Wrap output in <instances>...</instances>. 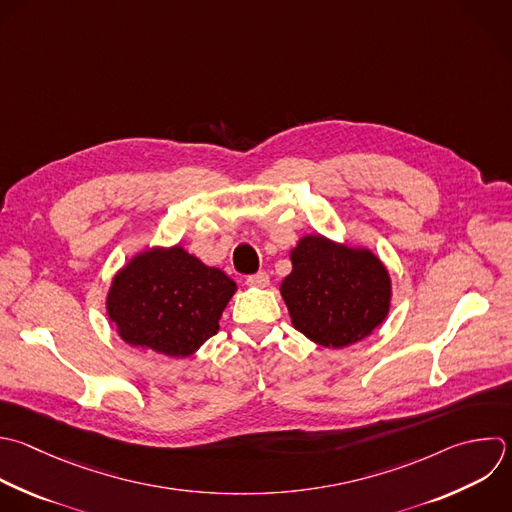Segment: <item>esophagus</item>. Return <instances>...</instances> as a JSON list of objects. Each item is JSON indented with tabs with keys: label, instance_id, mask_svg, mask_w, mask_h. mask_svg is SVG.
Returning a JSON list of instances; mask_svg holds the SVG:
<instances>
[{
	"label": "esophagus",
	"instance_id": "esophagus-1",
	"mask_svg": "<svg viewBox=\"0 0 512 512\" xmlns=\"http://www.w3.org/2000/svg\"><path fill=\"white\" fill-rule=\"evenodd\" d=\"M246 284L252 286V288H266L270 284V276L266 272H258V274H252L246 278Z\"/></svg>",
	"mask_w": 512,
	"mask_h": 512
}]
</instances>
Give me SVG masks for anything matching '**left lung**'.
Segmentation results:
<instances>
[{
  "mask_svg": "<svg viewBox=\"0 0 512 512\" xmlns=\"http://www.w3.org/2000/svg\"><path fill=\"white\" fill-rule=\"evenodd\" d=\"M292 272L280 294L292 324L312 342L344 348L380 326L390 310V276L368 248H350L320 234L290 250Z\"/></svg>",
  "mask_w": 512,
  "mask_h": 512,
  "instance_id": "left-lung-1",
  "label": "left lung"
}]
</instances>
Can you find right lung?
<instances>
[{
    "label": "right lung",
    "instance_id": "obj_1",
    "mask_svg": "<svg viewBox=\"0 0 512 512\" xmlns=\"http://www.w3.org/2000/svg\"><path fill=\"white\" fill-rule=\"evenodd\" d=\"M234 292L230 276L178 244L136 254L114 276L106 310L126 344L186 358L218 332Z\"/></svg>",
    "mask_w": 512,
    "mask_h": 512
}]
</instances>
